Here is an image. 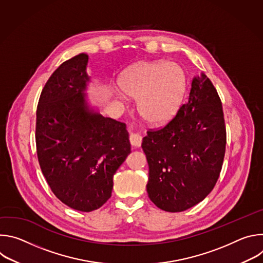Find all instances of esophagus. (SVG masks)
I'll use <instances>...</instances> for the list:
<instances>
[{
	"label": "esophagus",
	"instance_id": "esophagus-1",
	"mask_svg": "<svg viewBox=\"0 0 263 263\" xmlns=\"http://www.w3.org/2000/svg\"><path fill=\"white\" fill-rule=\"evenodd\" d=\"M141 141H142V137L138 133H131L130 134V142L133 146H135V147L140 146Z\"/></svg>",
	"mask_w": 263,
	"mask_h": 263
}]
</instances>
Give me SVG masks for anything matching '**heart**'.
<instances>
[{
	"label": "heart",
	"instance_id": "b5f03b06",
	"mask_svg": "<svg viewBox=\"0 0 263 263\" xmlns=\"http://www.w3.org/2000/svg\"><path fill=\"white\" fill-rule=\"evenodd\" d=\"M119 84L126 97L138 100L139 115L148 124L161 125L177 114L185 93L186 77L177 63L160 60L131 67Z\"/></svg>",
	"mask_w": 263,
	"mask_h": 263
}]
</instances>
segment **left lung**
<instances>
[{
  "mask_svg": "<svg viewBox=\"0 0 263 263\" xmlns=\"http://www.w3.org/2000/svg\"><path fill=\"white\" fill-rule=\"evenodd\" d=\"M146 192L158 208L181 212L203 201L218 179L226 127L220 99L205 73L196 76L187 103L162 129L147 131Z\"/></svg>",
  "mask_w": 263,
  "mask_h": 263,
  "instance_id": "left-lung-1",
  "label": "left lung"
}]
</instances>
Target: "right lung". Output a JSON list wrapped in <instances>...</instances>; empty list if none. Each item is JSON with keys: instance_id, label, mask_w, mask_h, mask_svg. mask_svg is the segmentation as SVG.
I'll return each mask as SVG.
<instances>
[{"instance_id": "1", "label": "right lung", "mask_w": 263, "mask_h": 263, "mask_svg": "<svg viewBox=\"0 0 263 263\" xmlns=\"http://www.w3.org/2000/svg\"><path fill=\"white\" fill-rule=\"evenodd\" d=\"M88 55L64 61L46 83L36 111V148L54 195L68 207L90 212L111 197L114 176L131 153L124 123L89 107Z\"/></svg>"}]
</instances>
